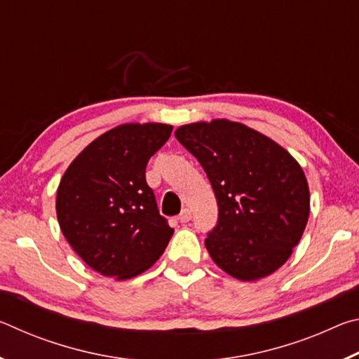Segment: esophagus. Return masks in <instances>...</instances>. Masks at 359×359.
<instances>
[{
  "instance_id": "34e87169",
  "label": "esophagus",
  "mask_w": 359,
  "mask_h": 359,
  "mask_svg": "<svg viewBox=\"0 0 359 359\" xmlns=\"http://www.w3.org/2000/svg\"><path fill=\"white\" fill-rule=\"evenodd\" d=\"M177 220H179L180 223H188V222L191 220V212L188 210V209H184V210H182V214L179 215Z\"/></svg>"
}]
</instances>
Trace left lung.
I'll return each mask as SVG.
<instances>
[{"label":"left lung","instance_id":"1","mask_svg":"<svg viewBox=\"0 0 359 359\" xmlns=\"http://www.w3.org/2000/svg\"><path fill=\"white\" fill-rule=\"evenodd\" d=\"M215 191L218 223L205 239L214 263L253 282L287 263L311 214L302 168L288 150L239 121L214 118L175 130Z\"/></svg>","mask_w":359,"mask_h":359}]
</instances>
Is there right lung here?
I'll return each instance as SVG.
<instances>
[{"label": "right lung", "mask_w": 359, "mask_h": 359, "mask_svg": "<svg viewBox=\"0 0 359 359\" xmlns=\"http://www.w3.org/2000/svg\"><path fill=\"white\" fill-rule=\"evenodd\" d=\"M172 126L121 123L102 133L66 169L57 190L62 233L93 271L133 278L156 263L174 229L156 209L145 182L150 156Z\"/></svg>", "instance_id": "1"}]
</instances>
